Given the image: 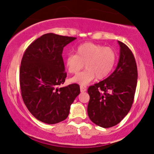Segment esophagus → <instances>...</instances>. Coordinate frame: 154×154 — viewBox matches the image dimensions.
I'll return each instance as SVG.
<instances>
[{"instance_id": "34e87169", "label": "esophagus", "mask_w": 154, "mask_h": 154, "mask_svg": "<svg viewBox=\"0 0 154 154\" xmlns=\"http://www.w3.org/2000/svg\"><path fill=\"white\" fill-rule=\"evenodd\" d=\"M87 88H85V87H83V86H80V91L81 92H85L86 91Z\"/></svg>"}]
</instances>
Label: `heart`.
Here are the masks:
<instances>
[{"label": "heart", "mask_w": 154, "mask_h": 154, "mask_svg": "<svg viewBox=\"0 0 154 154\" xmlns=\"http://www.w3.org/2000/svg\"><path fill=\"white\" fill-rule=\"evenodd\" d=\"M117 59L113 48L94 43H85L78 46L77 54H69L65 60L66 69L71 74H76L83 68L85 70L71 79V81L86 85L94 79L103 80L114 69Z\"/></svg>", "instance_id": "1"}]
</instances>
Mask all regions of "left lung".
<instances>
[{
  "instance_id": "left-lung-1",
  "label": "left lung",
  "mask_w": 154,
  "mask_h": 154,
  "mask_svg": "<svg viewBox=\"0 0 154 154\" xmlns=\"http://www.w3.org/2000/svg\"><path fill=\"white\" fill-rule=\"evenodd\" d=\"M119 59L114 72L88 88V115L97 125L111 128L123 119L131 108L137 83V67L132 51L118 41Z\"/></svg>"
}]
</instances>
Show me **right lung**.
Masks as SVG:
<instances>
[{
    "label": "right lung",
    "mask_w": 154,
    "mask_h": 154,
    "mask_svg": "<svg viewBox=\"0 0 154 154\" xmlns=\"http://www.w3.org/2000/svg\"><path fill=\"white\" fill-rule=\"evenodd\" d=\"M75 39L45 34L32 42L23 56L20 68L23 100L31 114L44 123L56 124L66 119L80 92L76 83L58 88L67 76L63 50Z\"/></svg>",
    "instance_id": "add662e5"
}]
</instances>
